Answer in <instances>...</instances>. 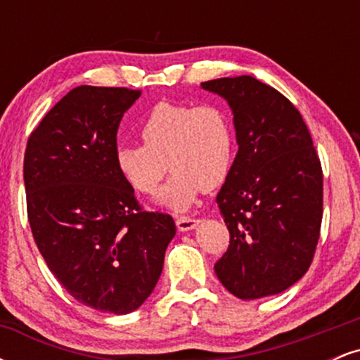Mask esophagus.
<instances>
[{"instance_id":"obj_1","label":"esophagus","mask_w":360,"mask_h":360,"mask_svg":"<svg viewBox=\"0 0 360 360\" xmlns=\"http://www.w3.org/2000/svg\"><path fill=\"white\" fill-rule=\"evenodd\" d=\"M196 218H189V217H177L176 218V225L179 232H188V230H193L194 226L198 225Z\"/></svg>"}]
</instances>
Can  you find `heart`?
I'll list each match as a JSON object with an SVG mask.
<instances>
[{
	"label": "heart",
	"mask_w": 360,
	"mask_h": 360,
	"mask_svg": "<svg viewBox=\"0 0 360 360\" xmlns=\"http://www.w3.org/2000/svg\"><path fill=\"white\" fill-rule=\"evenodd\" d=\"M139 135L143 146H120L115 164L140 194H154L169 166L174 174L159 196L169 208H189L201 189L213 191L229 177L233 131L229 115L214 103H157Z\"/></svg>",
	"instance_id": "1"
}]
</instances>
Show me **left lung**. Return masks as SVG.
I'll use <instances>...</instances> for the list:
<instances>
[{"instance_id": "1", "label": "left lung", "mask_w": 360, "mask_h": 360, "mask_svg": "<svg viewBox=\"0 0 360 360\" xmlns=\"http://www.w3.org/2000/svg\"><path fill=\"white\" fill-rule=\"evenodd\" d=\"M233 111L238 152L217 196L230 245L214 264L240 300L278 295L311 266L323 217V172L303 117L252 76L201 82Z\"/></svg>"}]
</instances>
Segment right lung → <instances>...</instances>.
Returning a JSON list of instances; mask_svg holds the SVG:
<instances>
[{
    "label": "right lung",
    "mask_w": 360,
    "mask_h": 360,
    "mask_svg": "<svg viewBox=\"0 0 360 360\" xmlns=\"http://www.w3.org/2000/svg\"><path fill=\"white\" fill-rule=\"evenodd\" d=\"M139 89L77 86L28 137L27 213L49 269L86 307L125 315L154 291L176 235L146 212L115 164L117 131Z\"/></svg>",
    "instance_id": "obj_1"
}]
</instances>
